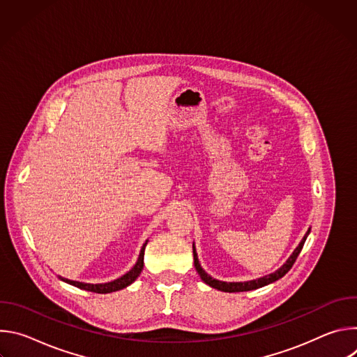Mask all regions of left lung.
Wrapping results in <instances>:
<instances>
[{"instance_id":"8db88e82","label":"left lung","mask_w":357,"mask_h":357,"mask_svg":"<svg viewBox=\"0 0 357 357\" xmlns=\"http://www.w3.org/2000/svg\"><path fill=\"white\" fill-rule=\"evenodd\" d=\"M310 231H311V230H308V233L303 236L302 241L299 243V245H298V247L295 248V251L292 252V256L287 260V263H285L280 270H277L275 273H273V274H270V275H266V277H263V278H259V280L245 281V282H223V281H219V280L212 278L209 274L205 273V270H203V268L200 267L199 260H197V254H196V251H195V245H193V264H195V268H196L197 274L200 275L202 281L206 282V284L211 285L212 288L219 289V291H223V292H243V291L257 289V288H261V287H264V285H268V284H271V282H274V281L282 278V277L292 268V266H294V263L296 261V259H298V256H299V252H301V250H302V247H303V243H305V240H307Z\"/></svg>"}]
</instances>
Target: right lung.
<instances>
[{
	"instance_id": "add662e5",
	"label": "right lung",
	"mask_w": 357,
	"mask_h": 357,
	"mask_svg": "<svg viewBox=\"0 0 357 357\" xmlns=\"http://www.w3.org/2000/svg\"><path fill=\"white\" fill-rule=\"evenodd\" d=\"M145 245H146V241L145 244L142 245L141 248V252H139V257H138V261L137 264L134 266L132 270H130L126 275H123L121 278H117L112 282H106V284H84V282H77V281H70V280H65L61 277V280H63L65 282L68 284H72L80 289H86V291H91V292H96V294H109V292H114V291H119V289H123L126 287H128L130 284H132L137 277L141 274L142 271V267H144V250H145Z\"/></svg>"
}]
</instances>
